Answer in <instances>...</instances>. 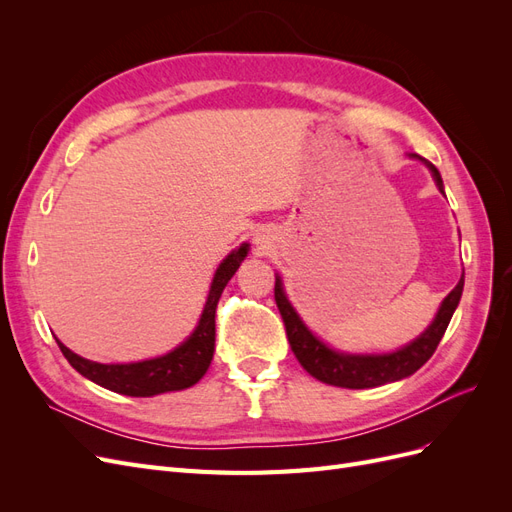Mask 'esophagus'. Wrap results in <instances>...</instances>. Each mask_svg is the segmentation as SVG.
<instances>
[{
    "instance_id": "34e87169",
    "label": "esophagus",
    "mask_w": 512,
    "mask_h": 512,
    "mask_svg": "<svg viewBox=\"0 0 512 512\" xmlns=\"http://www.w3.org/2000/svg\"><path fill=\"white\" fill-rule=\"evenodd\" d=\"M256 243H258L260 247H265L269 241H267V237H265V235H256Z\"/></svg>"
}]
</instances>
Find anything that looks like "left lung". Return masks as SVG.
I'll list each match as a JSON object with an SVG mask.
<instances>
[{
	"mask_svg": "<svg viewBox=\"0 0 512 512\" xmlns=\"http://www.w3.org/2000/svg\"><path fill=\"white\" fill-rule=\"evenodd\" d=\"M412 158H418L431 170L433 179H436V185L444 194V183L438 168L429 164L425 158L414 156V153ZM461 292H463V275L459 284L448 292V297L442 301L438 314L427 327V331L418 335L408 346L399 348L395 352H386V354H346V352H337L329 348L327 344H322L320 339L305 327L299 314L294 312V307L286 299L284 288H282V277L275 275V303L282 314L286 335L294 356H297L299 363L303 365V369L309 376H314L324 384L342 386V389H374V386H382L386 382L408 378L416 369H421L431 359V354L436 352L448 322H451L455 309L459 305Z\"/></svg>",
	"mask_w": 512,
	"mask_h": 512,
	"instance_id": "8db88e82",
	"label": "left lung"
}]
</instances>
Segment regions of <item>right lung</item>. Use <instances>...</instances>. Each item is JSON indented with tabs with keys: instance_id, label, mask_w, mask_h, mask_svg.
I'll return each mask as SVG.
<instances>
[{
	"instance_id": "add662e5",
	"label": "right lung",
	"mask_w": 512,
	"mask_h": 512,
	"mask_svg": "<svg viewBox=\"0 0 512 512\" xmlns=\"http://www.w3.org/2000/svg\"><path fill=\"white\" fill-rule=\"evenodd\" d=\"M250 245L243 243L239 250L230 252L222 265L213 275L209 297L205 303L203 314L196 324L194 333L185 339L181 346L170 350L158 359H147L138 363H117V365H104L96 361H87L83 356L74 354L64 344L59 342V350L64 352L68 363L79 371L87 380L96 382L104 389L130 395V397H153L168 391H183L194 386L200 378L207 374V369L213 361L215 350V307L222 297L230 277L235 275L243 258L247 256Z\"/></svg>"
}]
</instances>
